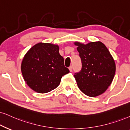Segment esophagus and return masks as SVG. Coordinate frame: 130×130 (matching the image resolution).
Listing matches in <instances>:
<instances>
[{
	"instance_id": "34e87169",
	"label": "esophagus",
	"mask_w": 130,
	"mask_h": 130,
	"mask_svg": "<svg viewBox=\"0 0 130 130\" xmlns=\"http://www.w3.org/2000/svg\"><path fill=\"white\" fill-rule=\"evenodd\" d=\"M69 70H70V71L71 72L72 71H73V67H72V66H70V67H69Z\"/></svg>"
}]
</instances>
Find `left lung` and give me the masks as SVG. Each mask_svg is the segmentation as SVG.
Listing matches in <instances>:
<instances>
[{
	"label": "left lung",
	"instance_id": "left-lung-1",
	"mask_svg": "<svg viewBox=\"0 0 130 130\" xmlns=\"http://www.w3.org/2000/svg\"><path fill=\"white\" fill-rule=\"evenodd\" d=\"M82 60V69L75 73L77 85L82 92L91 97L106 91L116 71L115 60L103 42H91L83 44L74 42Z\"/></svg>",
	"mask_w": 130,
	"mask_h": 130
}]
</instances>
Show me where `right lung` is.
Returning a JSON list of instances; mask_svg holds the SVG:
<instances>
[{"instance_id": "obj_1", "label": "right lung", "mask_w": 130, "mask_h": 130, "mask_svg": "<svg viewBox=\"0 0 130 130\" xmlns=\"http://www.w3.org/2000/svg\"><path fill=\"white\" fill-rule=\"evenodd\" d=\"M59 50L57 45L39 42L24 56L21 73L32 90L41 93L50 92L59 86L62 76L70 72Z\"/></svg>"}]
</instances>
